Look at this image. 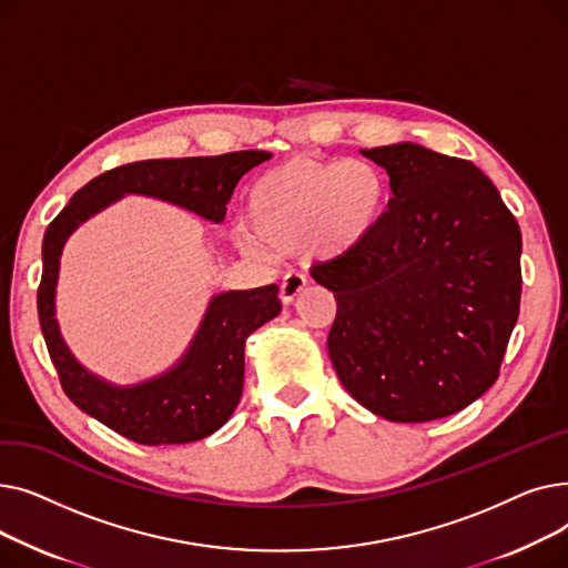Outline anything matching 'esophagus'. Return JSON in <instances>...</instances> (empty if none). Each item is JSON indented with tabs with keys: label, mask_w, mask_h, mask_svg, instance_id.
<instances>
[{
	"label": "esophagus",
	"mask_w": 568,
	"mask_h": 568,
	"mask_svg": "<svg viewBox=\"0 0 568 568\" xmlns=\"http://www.w3.org/2000/svg\"><path fill=\"white\" fill-rule=\"evenodd\" d=\"M306 283H308V278L302 272L285 274L283 281H281V300H283V304L294 302L296 296H300V292L306 287Z\"/></svg>",
	"instance_id": "obj_1"
}]
</instances>
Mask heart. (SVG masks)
I'll return each instance as SVG.
<instances>
[{
    "label": "heart",
    "mask_w": 568,
    "mask_h": 568,
    "mask_svg": "<svg viewBox=\"0 0 568 568\" xmlns=\"http://www.w3.org/2000/svg\"><path fill=\"white\" fill-rule=\"evenodd\" d=\"M384 202V176L371 163L294 159L248 186V230L234 227V242L246 253L292 251L304 242L322 253H343L371 234Z\"/></svg>",
    "instance_id": "b5f03b06"
}]
</instances>
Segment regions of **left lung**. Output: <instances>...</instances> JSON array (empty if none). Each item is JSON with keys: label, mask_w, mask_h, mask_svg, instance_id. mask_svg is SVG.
I'll return each mask as SVG.
<instances>
[{"label": "left lung", "mask_w": 568, "mask_h": 568, "mask_svg": "<svg viewBox=\"0 0 568 568\" xmlns=\"http://www.w3.org/2000/svg\"><path fill=\"white\" fill-rule=\"evenodd\" d=\"M362 154L394 197L364 242L311 268L338 304L326 347L373 414L442 419L499 377L520 311V227L469 161L412 142Z\"/></svg>", "instance_id": "8db88e82"}]
</instances>
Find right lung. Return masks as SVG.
Segmentation results:
<instances>
[{
  "mask_svg": "<svg viewBox=\"0 0 568 568\" xmlns=\"http://www.w3.org/2000/svg\"><path fill=\"white\" fill-rule=\"evenodd\" d=\"M268 152L246 149L223 156L156 159L112 168L57 214L43 236L39 322L64 394L89 416L122 437L159 446L186 444L219 430L244 389L246 338L281 313L278 287L225 292L209 304L200 332L176 368L131 389H116L87 373L64 345L54 320V283L67 236L124 193H140L186 206L206 221H223L239 179L266 161Z\"/></svg>",
  "mask_w": 568,
  "mask_h": 568,
  "instance_id": "add662e5",
  "label": "right lung"
}]
</instances>
